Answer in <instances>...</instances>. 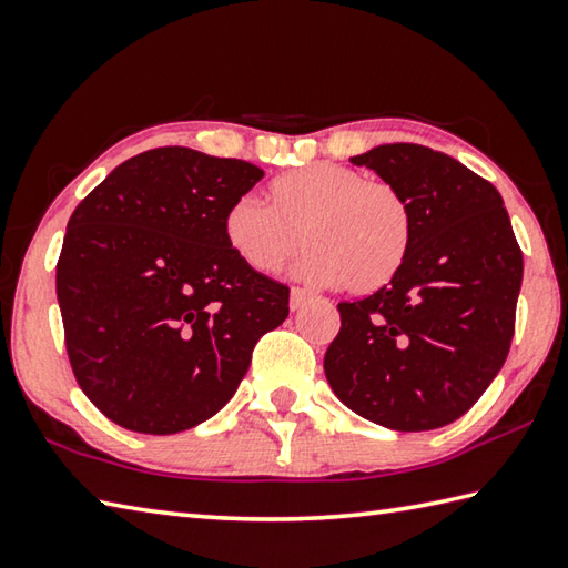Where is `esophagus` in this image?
<instances>
[{
	"label": "esophagus",
	"instance_id": "obj_1",
	"mask_svg": "<svg viewBox=\"0 0 568 568\" xmlns=\"http://www.w3.org/2000/svg\"><path fill=\"white\" fill-rule=\"evenodd\" d=\"M310 292H306V290H300V286H294V290L290 292V306H292V312H296V310H302V306H304V302L306 300H310Z\"/></svg>",
	"mask_w": 568,
	"mask_h": 568
}]
</instances>
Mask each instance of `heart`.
<instances>
[{
	"instance_id": "1",
	"label": "heart",
	"mask_w": 568,
	"mask_h": 568,
	"mask_svg": "<svg viewBox=\"0 0 568 568\" xmlns=\"http://www.w3.org/2000/svg\"><path fill=\"white\" fill-rule=\"evenodd\" d=\"M268 192L272 206L244 194L224 216L229 248L254 272H282L304 246V276L366 294L392 282L406 262L414 219L394 184L316 162L274 179Z\"/></svg>"
}]
</instances>
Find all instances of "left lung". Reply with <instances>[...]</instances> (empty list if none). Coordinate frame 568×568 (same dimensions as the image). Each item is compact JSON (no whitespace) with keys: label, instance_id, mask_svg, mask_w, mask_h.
I'll return each mask as SVG.
<instances>
[{"label":"left lung","instance_id":"obj_1","mask_svg":"<svg viewBox=\"0 0 568 568\" xmlns=\"http://www.w3.org/2000/svg\"><path fill=\"white\" fill-rule=\"evenodd\" d=\"M369 166L412 206L406 262L389 284L342 302L324 356L332 392L394 432H429L479 402L509 354L524 258L504 199L454 156L382 144Z\"/></svg>","mask_w":568,"mask_h":568}]
</instances>
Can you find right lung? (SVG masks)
<instances>
[{"label": "right lung", "instance_id": "obj_1", "mask_svg": "<svg viewBox=\"0 0 568 568\" xmlns=\"http://www.w3.org/2000/svg\"><path fill=\"white\" fill-rule=\"evenodd\" d=\"M264 172L186 146L119 164L67 224L57 300L82 392L114 424L176 434L232 399L290 290L226 244L224 216Z\"/></svg>", "mask_w": 568, "mask_h": 568}]
</instances>
